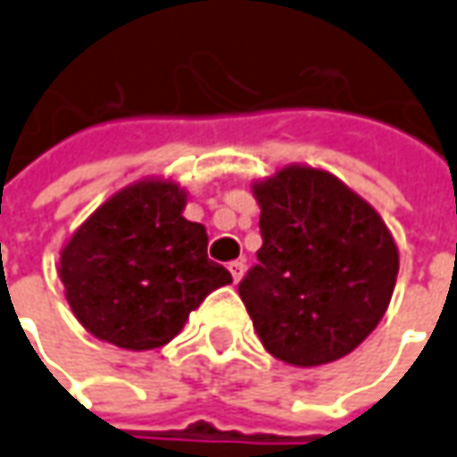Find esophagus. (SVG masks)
<instances>
[{
    "label": "esophagus",
    "instance_id": "34e87169",
    "mask_svg": "<svg viewBox=\"0 0 457 457\" xmlns=\"http://www.w3.org/2000/svg\"><path fill=\"white\" fill-rule=\"evenodd\" d=\"M228 271H231V277H234V281H241V277H244V271H246V264L238 259V262H231L228 264Z\"/></svg>",
    "mask_w": 457,
    "mask_h": 457
}]
</instances>
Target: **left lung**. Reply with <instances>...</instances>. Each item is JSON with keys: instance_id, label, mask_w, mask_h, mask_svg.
I'll return each instance as SVG.
<instances>
[{"instance_id": "8db88e82", "label": "left lung", "mask_w": 457, "mask_h": 457, "mask_svg": "<svg viewBox=\"0 0 457 457\" xmlns=\"http://www.w3.org/2000/svg\"><path fill=\"white\" fill-rule=\"evenodd\" d=\"M253 195L262 249L238 294L262 345L296 367L350 354L390 304L400 269L393 234L327 170L289 165Z\"/></svg>"}]
</instances>
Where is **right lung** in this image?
I'll return each mask as SVG.
<instances>
[{
    "label": "right lung",
    "instance_id": "obj_1",
    "mask_svg": "<svg viewBox=\"0 0 457 457\" xmlns=\"http://www.w3.org/2000/svg\"><path fill=\"white\" fill-rule=\"evenodd\" d=\"M186 193L143 180L95 211L60 253L64 296L79 324L122 350H155L183 329L231 274L208 259L201 223L183 219Z\"/></svg>",
    "mask_w": 457,
    "mask_h": 457
}]
</instances>
